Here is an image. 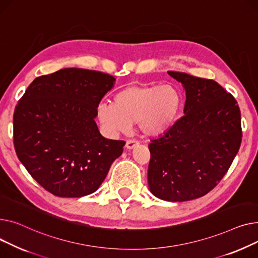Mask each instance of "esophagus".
<instances>
[{"instance_id": "esophagus-1", "label": "esophagus", "mask_w": 258, "mask_h": 258, "mask_svg": "<svg viewBox=\"0 0 258 258\" xmlns=\"http://www.w3.org/2000/svg\"><path fill=\"white\" fill-rule=\"evenodd\" d=\"M139 142L138 141H134V140H129V141H127L126 142V148L128 149V150H132V149H134L135 147H138L139 146Z\"/></svg>"}]
</instances>
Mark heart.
Here are the masks:
<instances>
[{"label": "heart", "mask_w": 258, "mask_h": 258, "mask_svg": "<svg viewBox=\"0 0 258 258\" xmlns=\"http://www.w3.org/2000/svg\"><path fill=\"white\" fill-rule=\"evenodd\" d=\"M182 106V96L172 84H131L113 96L112 103L101 102L97 116L110 134L128 131L138 123L147 136L168 131L177 120Z\"/></svg>", "instance_id": "heart-1"}]
</instances>
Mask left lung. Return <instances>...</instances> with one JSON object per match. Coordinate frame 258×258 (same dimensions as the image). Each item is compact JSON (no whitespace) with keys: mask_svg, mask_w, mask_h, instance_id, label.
<instances>
[{"mask_svg":"<svg viewBox=\"0 0 258 258\" xmlns=\"http://www.w3.org/2000/svg\"><path fill=\"white\" fill-rule=\"evenodd\" d=\"M168 74L185 89L184 115L151 141L148 183L157 198L183 202L209 192L230 168L241 143L240 110L218 82Z\"/></svg>","mask_w":258,"mask_h":258,"instance_id":"obj_1","label":"left lung"}]
</instances>
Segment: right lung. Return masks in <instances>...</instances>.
Masks as SVG:
<instances>
[{
    "label": "right lung",
    "mask_w": 258,
    "mask_h": 258,
    "mask_svg": "<svg viewBox=\"0 0 258 258\" xmlns=\"http://www.w3.org/2000/svg\"><path fill=\"white\" fill-rule=\"evenodd\" d=\"M115 78L69 68L37 77L13 114L15 152L29 174L51 194L80 198L95 192L124 141L107 140L95 122Z\"/></svg>",
    "instance_id": "right-lung-1"
}]
</instances>
